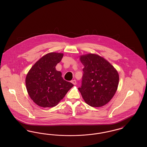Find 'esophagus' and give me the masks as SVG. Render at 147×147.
Wrapping results in <instances>:
<instances>
[{"label": "esophagus", "mask_w": 147, "mask_h": 147, "mask_svg": "<svg viewBox=\"0 0 147 147\" xmlns=\"http://www.w3.org/2000/svg\"><path fill=\"white\" fill-rule=\"evenodd\" d=\"M71 83H73L74 85H76V84H77V81H76L75 79L71 80Z\"/></svg>", "instance_id": "1"}]
</instances>
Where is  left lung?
<instances>
[{
  "instance_id": "8db88e82",
  "label": "left lung",
  "mask_w": 147,
  "mask_h": 147,
  "mask_svg": "<svg viewBox=\"0 0 147 147\" xmlns=\"http://www.w3.org/2000/svg\"><path fill=\"white\" fill-rule=\"evenodd\" d=\"M84 65L82 86L78 88L85 102L92 107L108 103L117 89V70L104 58L88 54L80 58Z\"/></svg>"
}]
</instances>
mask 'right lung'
I'll return each instance as SVG.
<instances>
[{
    "instance_id": "1",
    "label": "right lung",
    "mask_w": 147,
    "mask_h": 147,
    "mask_svg": "<svg viewBox=\"0 0 147 147\" xmlns=\"http://www.w3.org/2000/svg\"><path fill=\"white\" fill-rule=\"evenodd\" d=\"M63 53H49L32 66L26 77L28 95L37 105L42 107L56 106L73 86L64 80L62 73L56 69Z\"/></svg>"
}]
</instances>
